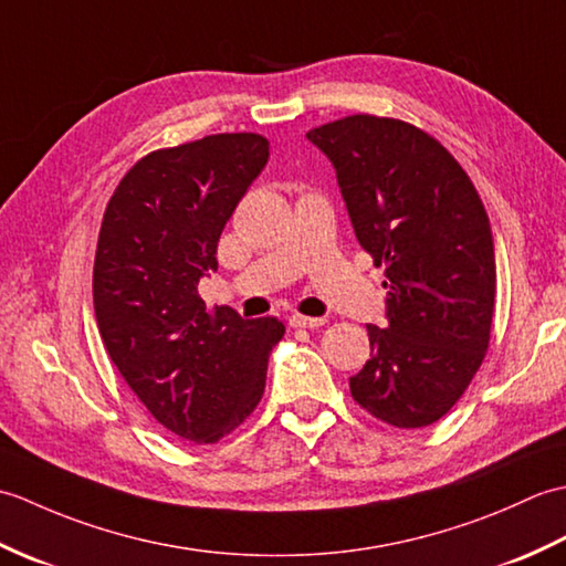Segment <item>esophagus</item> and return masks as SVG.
<instances>
[{"instance_id": "obj_1", "label": "esophagus", "mask_w": 566, "mask_h": 566, "mask_svg": "<svg viewBox=\"0 0 566 566\" xmlns=\"http://www.w3.org/2000/svg\"><path fill=\"white\" fill-rule=\"evenodd\" d=\"M290 326H292V328H321V326H326V318H314V316L294 314V316L290 318Z\"/></svg>"}]
</instances>
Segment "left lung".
<instances>
[{
	"mask_svg": "<svg viewBox=\"0 0 566 566\" xmlns=\"http://www.w3.org/2000/svg\"><path fill=\"white\" fill-rule=\"evenodd\" d=\"M328 155L347 213L387 276L389 326H367L371 359L353 399L381 423L426 428L482 367L491 340L496 260L472 179L426 130L353 114L311 128Z\"/></svg>",
	"mask_w": 566,
	"mask_h": 566,
	"instance_id": "1",
	"label": "left lung"
}]
</instances>
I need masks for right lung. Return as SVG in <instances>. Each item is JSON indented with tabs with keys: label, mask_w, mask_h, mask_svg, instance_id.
<instances>
[{
	"label": "right lung",
	"mask_w": 566,
	"mask_h": 566,
	"mask_svg": "<svg viewBox=\"0 0 566 566\" xmlns=\"http://www.w3.org/2000/svg\"><path fill=\"white\" fill-rule=\"evenodd\" d=\"M270 158L260 134H216L140 158L106 203L92 294L112 363L177 438L209 444L245 423L264 394L276 318L209 308L197 292L216 248Z\"/></svg>",
	"instance_id": "right-lung-1"
}]
</instances>
